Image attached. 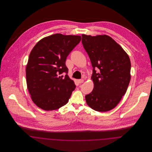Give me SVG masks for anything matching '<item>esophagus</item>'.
<instances>
[{
	"instance_id": "1",
	"label": "esophagus",
	"mask_w": 152,
	"mask_h": 152,
	"mask_svg": "<svg viewBox=\"0 0 152 152\" xmlns=\"http://www.w3.org/2000/svg\"><path fill=\"white\" fill-rule=\"evenodd\" d=\"M83 82H84V80L83 79L78 80V83H80V84H81V83H83Z\"/></svg>"
}]
</instances>
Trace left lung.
Instances as JSON below:
<instances>
[{"label": "left lung", "mask_w": 152, "mask_h": 152, "mask_svg": "<svg viewBox=\"0 0 152 152\" xmlns=\"http://www.w3.org/2000/svg\"><path fill=\"white\" fill-rule=\"evenodd\" d=\"M82 43L94 68V88L86 96L87 105L98 112L115 108L130 82V60L127 53L111 37L82 35ZM99 69L96 72L95 68Z\"/></svg>", "instance_id": "1"}]
</instances>
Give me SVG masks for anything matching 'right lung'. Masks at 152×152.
<instances>
[{"instance_id": "1", "label": "right lung", "mask_w": 152, "mask_h": 152, "mask_svg": "<svg viewBox=\"0 0 152 152\" xmlns=\"http://www.w3.org/2000/svg\"><path fill=\"white\" fill-rule=\"evenodd\" d=\"M81 39L79 35L55 34L39 40L26 65L27 86L32 101L44 110L65 105L76 86L66 74V57Z\"/></svg>"}]
</instances>
